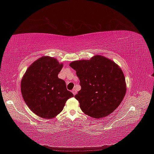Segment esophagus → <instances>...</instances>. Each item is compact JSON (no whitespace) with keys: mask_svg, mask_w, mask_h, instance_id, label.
<instances>
[{"mask_svg":"<svg viewBox=\"0 0 154 154\" xmlns=\"http://www.w3.org/2000/svg\"><path fill=\"white\" fill-rule=\"evenodd\" d=\"M72 94H73V95H75L77 94V90H76V89H73L72 90Z\"/></svg>","mask_w":154,"mask_h":154,"instance_id":"esophagus-1","label":"esophagus"}]
</instances>
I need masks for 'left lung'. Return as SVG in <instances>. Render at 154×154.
Segmentation results:
<instances>
[{
    "instance_id": "1",
    "label": "left lung",
    "mask_w": 154,
    "mask_h": 154,
    "mask_svg": "<svg viewBox=\"0 0 154 154\" xmlns=\"http://www.w3.org/2000/svg\"><path fill=\"white\" fill-rule=\"evenodd\" d=\"M70 66L76 71L81 89L75 98L80 108L92 118L107 116L120 105L126 85L122 69L114 62L102 56L88 60H77Z\"/></svg>"
}]
</instances>
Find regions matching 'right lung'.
<instances>
[{
    "instance_id": "right-lung-1",
    "label": "right lung",
    "mask_w": 154,
    "mask_h": 154,
    "mask_svg": "<svg viewBox=\"0 0 154 154\" xmlns=\"http://www.w3.org/2000/svg\"><path fill=\"white\" fill-rule=\"evenodd\" d=\"M63 65L56 58L41 57L27 69L21 82L23 98L31 111L51 119L62 111L68 99L74 96L66 83L58 78Z\"/></svg>"
}]
</instances>
